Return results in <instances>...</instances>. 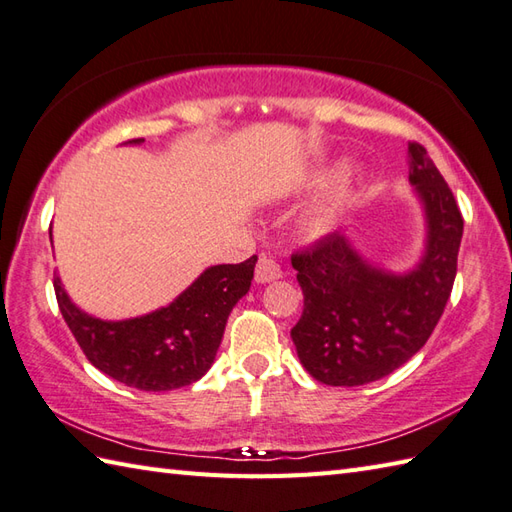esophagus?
<instances>
[{
	"label": "esophagus",
	"mask_w": 512,
	"mask_h": 512,
	"mask_svg": "<svg viewBox=\"0 0 512 512\" xmlns=\"http://www.w3.org/2000/svg\"><path fill=\"white\" fill-rule=\"evenodd\" d=\"M280 276H283V271H280V265L276 263L274 258H271V256H265V254L258 258L256 271H254L256 283L265 285V283H271V280H276V278H280Z\"/></svg>",
	"instance_id": "34e87169"
}]
</instances>
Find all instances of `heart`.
Masks as SVG:
<instances>
[{"instance_id": "b5f03b06", "label": "heart", "mask_w": 512, "mask_h": 512, "mask_svg": "<svg viewBox=\"0 0 512 512\" xmlns=\"http://www.w3.org/2000/svg\"><path fill=\"white\" fill-rule=\"evenodd\" d=\"M347 196H349V185L347 183H338V185L329 187V190L322 194L314 205L309 207L305 216H302V221H300L302 232H305L311 238L329 232V227L336 223L342 205L347 203Z\"/></svg>"}]
</instances>
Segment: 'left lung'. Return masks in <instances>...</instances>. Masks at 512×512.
I'll use <instances>...</instances> for the list:
<instances>
[{
    "mask_svg": "<svg viewBox=\"0 0 512 512\" xmlns=\"http://www.w3.org/2000/svg\"><path fill=\"white\" fill-rule=\"evenodd\" d=\"M409 181L426 216V247L411 271L369 265L340 232L291 256L305 296L291 340L302 367L329 387H360L402 367L431 338L451 296L464 218L420 143H409Z\"/></svg>",
    "mask_w": 512,
    "mask_h": 512,
    "instance_id": "1",
    "label": "left lung"
}]
</instances>
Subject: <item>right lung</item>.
I'll return each instance as SVG.
<instances>
[{"instance_id": "1", "label": "right lung", "mask_w": 512, "mask_h": 512, "mask_svg": "<svg viewBox=\"0 0 512 512\" xmlns=\"http://www.w3.org/2000/svg\"><path fill=\"white\" fill-rule=\"evenodd\" d=\"M132 139L128 143H141ZM256 256L207 267L168 307L130 320H99L81 311L55 276L57 302L86 358L125 387L172 391L201 380L212 367L227 318L254 278Z\"/></svg>"}]
</instances>
